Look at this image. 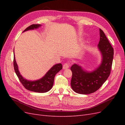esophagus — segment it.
Here are the masks:
<instances>
[{
  "label": "esophagus",
  "instance_id": "obj_1",
  "mask_svg": "<svg viewBox=\"0 0 125 125\" xmlns=\"http://www.w3.org/2000/svg\"><path fill=\"white\" fill-rule=\"evenodd\" d=\"M69 67V63L68 62H66L63 64V69H68Z\"/></svg>",
  "mask_w": 125,
  "mask_h": 125
}]
</instances>
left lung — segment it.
Returning <instances> with one entry per match:
<instances>
[{
    "mask_svg": "<svg viewBox=\"0 0 125 125\" xmlns=\"http://www.w3.org/2000/svg\"><path fill=\"white\" fill-rule=\"evenodd\" d=\"M100 40L98 44L102 54V61L99 68L91 73H87L80 66L74 64L70 68L73 73L71 86L75 92L88 94L99 90L111 73L114 49L104 32L100 29Z\"/></svg>",
    "mask_w": 125,
    "mask_h": 125,
    "instance_id": "obj_1",
    "label": "left lung"
}]
</instances>
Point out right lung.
<instances>
[{"label": "right lung", "instance_id": "add662e5", "mask_svg": "<svg viewBox=\"0 0 125 125\" xmlns=\"http://www.w3.org/2000/svg\"><path fill=\"white\" fill-rule=\"evenodd\" d=\"M41 24H32L26 28L24 31L29 30H33L40 27ZM13 67L20 81L24 88L29 91L38 93H45L50 91L54 84L55 76L57 73L62 69V66L61 63L56 64L49 70L44 76L39 80L30 81L26 80L21 76L18 70V65L15 59V56H13Z\"/></svg>", "mask_w": 125, "mask_h": 125}]
</instances>
